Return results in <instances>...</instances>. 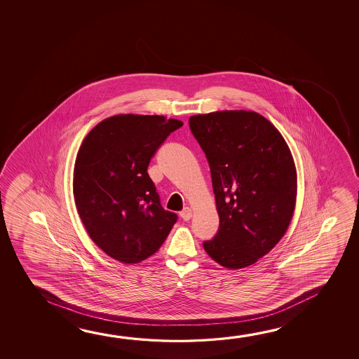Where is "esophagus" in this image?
Returning a JSON list of instances; mask_svg holds the SVG:
<instances>
[{
  "label": "esophagus",
  "instance_id": "34e87169",
  "mask_svg": "<svg viewBox=\"0 0 359 359\" xmlns=\"http://www.w3.org/2000/svg\"><path fill=\"white\" fill-rule=\"evenodd\" d=\"M180 217H182V220H185V222H188L193 217V212H191V209L190 208H185L182 212H180Z\"/></svg>",
  "mask_w": 359,
  "mask_h": 359
}]
</instances>
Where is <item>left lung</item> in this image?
<instances>
[{
    "mask_svg": "<svg viewBox=\"0 0 359 359\" xmlns=\"http://www.w3.org/2000/svg\"><path fill=\"white\" fill-rule=\"evenodd\" d=\"M190 130L212 172L219 230L203 247L217 264L257 263L287 233L297 203V169L288 144L264 116L247 110L199 114Z\"/></svg>",
    "mask_w": 359,
    "mask_h": 359,
    "instance_id": "1",
    "label": "left lung"
}]
</instances>
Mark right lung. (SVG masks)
I'll list each match as a JSON object with an SVG mask.
<instances>
[{
	"label": "right lung",
	"mask_w": 359,
	"mask_h": 359,
	"mask_svg": "<svg viewBox=\"0 0 359 359\" xmlns=\"http://www.w3.org/2000/svg\"><path fill=\"white\" fill-rule=\"evenodd\" d=\"M177 118L120 114L85 136L74 168V198L88 236L123 264L156 253L177 214L164 210L147 174L165 139L182 128Z\"/></svg>",
	"instance_id": "1"
}]
</instances>
